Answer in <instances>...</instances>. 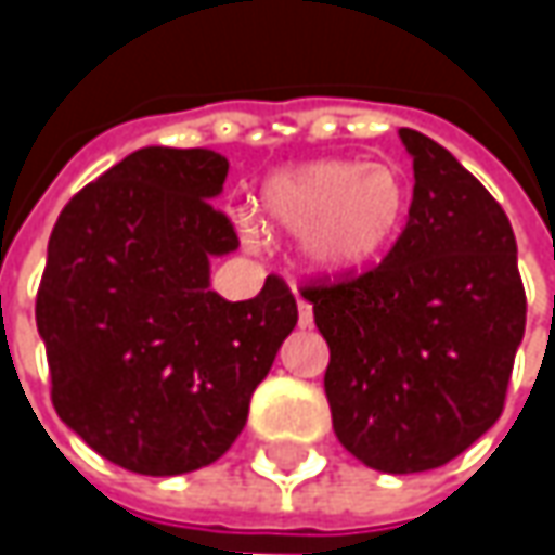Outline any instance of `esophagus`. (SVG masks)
<instances>
[{
    "label": "esophagus",
    "instance_id": "34e87169",
    "mask_svg": "<svg viewBox=\"0 0 555 555\" xmlns=\"http://www.w3.org/2000/svg\"><path fill=\"white\" fill-rule=\"evenodd\" d=\"M314 314H311V306L306 299H299V327H311Z\"/></svg>",
    "mask_w": 555,
    "mask_h": 555
}]
</instances>
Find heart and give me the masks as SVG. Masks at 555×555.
Masks as SVG:
<instances>
[{
	"label": "heart",
	"mask_w": 555,
	"mask_h": 555,
	"mask_svg": "<svg viewBox=\"0 0 555 555\" xmlns=\"http://www.w3.org/2000/svg\"><path fill=\"white\" fill-rule=\"evenodd\" d=\"M266 216L305 231L306 259L324 274H352L392 244L408 209V184L386 163L321 160L274 176L262 194Z\"/></svg>",
	"instance_id": "obj_1"
}]
</instances>
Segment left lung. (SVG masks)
Listing matches in <instances>:
<instances>
[{"label": "left lung", "instance_id": "1", "mask_svg": "<svg viewBox=\"0 0 555 555\" xmlns=\"http://www.w3.org/2000/svg\"><path fill=\"white\" fill-rule=\"evenodd\" d=\"M408 224L379 266L302 287L331 346L324 392L343 448L379 473L463 454L503 411L525 333L509 219L451 151L401 129Z\"/></svg>", "mask_w": 555, "mask_h": 555}]
</instances>
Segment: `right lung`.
<instances>
[{
  "mask_svg": "<svg viewBox=\"0 0 555 555\" xmlns=\"http://www.w3.org/2000/svg\"><path fill=\"white\" fill-rule=\"evenodd\" d=\"M224 176L216 151L141 147L70 197L49 237L36 327L54 411L129 473L222 457L299 318L278 274L244 302L209 289V259L241 244L212 206Z\"/></svg>",
  "mask_w": 555,
  "mask_h": 555,
  "instance_id": "right-lung-1",
  "label": "right lung"
}]
</instances>
